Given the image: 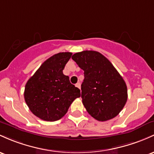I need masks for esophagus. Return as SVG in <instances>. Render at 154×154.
Wrapping results in <instances>:
<instances>
[{"instance_id": "obj_1", "label": "esophagus", "mask_w": 154, "mask_h": 154, "mask_svg": "<svg viewBox=\"0 0 154 154\" xmlns=\"http://www.w3.org/2000/svg\"><path fill=\"white\" fill-rule=\"evenodd\" d=\"M75 86L77 88H78L80 89V82H77V83H76L75 84Z\"/></svg>"}]
</instances>
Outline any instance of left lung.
Wrapping results in <instances>:
<instances>
[{
    "label": "left lung",
    "instance_id": "obj_1",
    "mask_svg": "<svg viewBox=\"0 0 154 154\" xmlns=\"http://www.w3.org/2000/svg\"><path fill=\"white\" fill-rule=\"evenodd\" d=\"M72 58L84 71L81 97L87 112L99 121L117 116L127 101V87L111 62L93 50L77 52Z\"/></svg>",
    "mask_w": 154,
    "mask_h": 154
}]
</instances>
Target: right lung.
Here are the masks:
<instances>
[{"instance_id": "obj_1", "label": "right lung", "mask_w": 154, "mask_h": 154, "mask_svg": "<svg viewBox=\"0 0 154 154\" xmlns=\"http://www.w3.org/2000/svg\"><path fill=\"white\" fill-rule=\"evenodd\" d=\"M72 52H59L45 60L28 80L24 98L30 110L40 119L55 121L68 111L80 96V90L72 85L63 70Z\"/></svg>"}]
</instances>
